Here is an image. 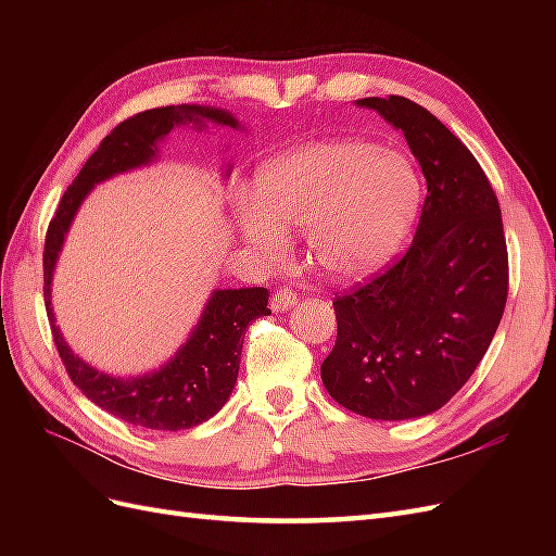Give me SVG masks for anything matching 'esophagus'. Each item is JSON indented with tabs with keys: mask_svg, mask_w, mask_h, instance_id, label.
Returning a JSON list of instances; mask_svg holds the SVG:
<instances>
[{
	"mask_svg": "<svg viewBox=\"0 0 556 556\" xmlns=\"http://www.w3.org/2000/svg\"><path fill=\"white\" fill-rule=\"evenodd\" d=\"M296 301H299V296H296L294 290L280 288V290H276V292L271 294V308H274L276 313H285V311L294 308Z\"/></svg>",
	"mask_w": 556,
	"mask_h": 556,
	"instance_id": "34e87169",
	"label": "esophagus"
}]
</instances>
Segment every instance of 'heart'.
<instances>
[{
	"instance_id": "heart-1",
	"label": "heart",
	"mask_w": 556,
	"mask_h": 556,
	"mask_svg": "<svg viewBox=\"0 0 556 556\" xmlns=\"http://www.w3.org/2000/svg\"><path fill=\"white\" fill-rule=\"evenodd\" d=\"M419 194L408 157L362 141L319 143L260 166L250 197L237 199V227L266 262L285 257V233L306 231L327 276L359 280L401 248Z\"/></svg>"
}]
</instances>
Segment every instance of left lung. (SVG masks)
<instances>
[{
  "label": "left lung",
  "instance_id": "1",
  "mask_svg": "<svg viewBox=\"0 0 556 556\" xmlns=\"http://www.w3.org/2000/svg\"><path fill=\"white\" fill-rule=\"evenodd\" d=\"M403 131L427 178L406 255L333 299L329 396L371 419L422 417L457 394L490 348L508 299L498 199L473 153L406 97L357 99Z\"/></svg>",
  "mask_w": 556,
  "mask_h": 556
}]
</instances>
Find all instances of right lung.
Returning a JSON list of instances; mask_svg holds the SVG:
<instances>
[{
  "label": "right lung",
  "instance_id": "right-lung-1",
  "mask_svg": "<svg viewBox=\"0 0 556 556\" xmlns=\"http://www.w3.org/2000/svg\"><path fill=\"white\" fill-rule=\"evenodd\" d=\"M204 117L217 125H239L220 109L180 104L137 113L113 127L62 194L60 206L46 231L43 296L50 331H53V341L66 374L94 406L127 425L155 431L192 429L206 422L225 406L233 384H237L245 329L252 319L271 313L266 308L268 292L264 288L213 292L197 329L169 364L143 378L123 380L94 371L92 366L80 362L66 348L60 329L55 327L53 308H50V278H53L64 233L74 220L80 201L92 190V185L150 162L155 157L157 141L166 137L174 125H201Z\"/></svg>",
  "mask_w": 556,
  "mask_h": 556
}]
</instances>
